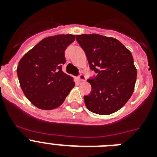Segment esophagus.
Returning a JSON list of instances; mask_svg holds the SVG:
<instances>
[{
	"instance_id": "1",
	"label": "esophagus",
	"mask_w": 157,
	"mask_h": 157,
	"mask_svg": "<svg viewBox=\"0 0 157 157\" xmlns=\"http://www.w3.org/2000/svg\"><path fill=\"white\" fill-rule=\"evenodd\" d=\"M78 80H79L80 82H85L86 81V76L84 75H79V76H78Z\"/></svg>"
}]
</instances>
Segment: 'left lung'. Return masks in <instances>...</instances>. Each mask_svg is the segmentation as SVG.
<instances>
[{"mask_svg":"<svg viewBox=\"0 0 157 157\" xmlns=\"http://www.w3.org/2000/svg\"><path fill=\"white\" fill-rule=\"evenodd\" d=\"M91 70L98 74L88 79L92 91L84 97L86 106L99 115L120 110L132 95L137 69L132 54L119 40L97 34L76 35Z\"/></svg>","mask_w":157,"mask_h":157,"instance_id":"8db88e82","label":"left lung"}]
</instances>
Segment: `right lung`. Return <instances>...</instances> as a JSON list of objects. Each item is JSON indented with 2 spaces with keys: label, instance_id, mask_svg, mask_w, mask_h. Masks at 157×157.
I'll return each instance as SVG.
<instances>
[{
  "label": "right lung",
  "instance_id": "obj_1",
  "mask_svg": "<svg viewBox=\"0 0 157 157\" xmlns=\"http://www.w3.org/2000/svg\"><path fill=\"white\" fill-rule=\"evenodd\" d=\"M73 34L45 37L19 60L17 75L23 94L31 104L43 110L56 109L75 86L73 78L62 71L67 47Z\"/></svg>",
  "mask_w": 157,
  "mask_h": 157
}]
</instances>
